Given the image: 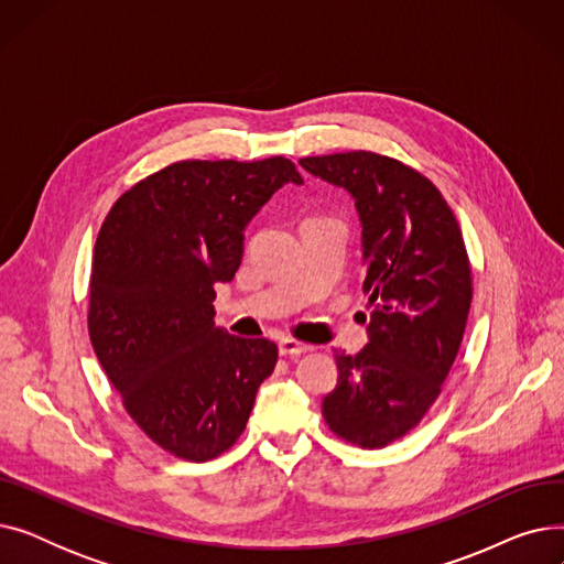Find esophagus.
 Wrapping results in <instances>:
<instances>
[{"mask_svg":"<svg viewBox=\"0 0 564 564\" xmlns=\"http://www.w3.org/2000/svg\"><path fill=\"white\" fill-rule=\"evenodd\" d=\"M279 351L283 354V357H294V354L313 351V345L302 343V340H297V338H281V340H279Z\"/></svg>","mask_w":564,"mask_h":564,"instance_id":"esophagus-1","label":"esophagus"}]
</instances>
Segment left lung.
Returning a JSON list of instances; mask_svg holds the SVG:
<instances>
[{"mask_svg":"<svg viewBox=\"0 0 564 564\" xmlns=\"http://www.w3.org/2000/svg\"><path fill=\"white\" fill-rule=\"evenodd\" d=\"M300 164L345 187L361 217L370 343L336 351L322 416L338 438L377 451L423 421L457 359L473 300L462 228L436 185L395 158L349 151Z\"/></svg>","mask_w":564,"mask_h":564,"instance_id":"obj_1","label":"left lung"}]
</instances>
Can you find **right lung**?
Masks as SVG:
<instances>
[{"label": "right lung", "mask_w": 564, "mask_h": 564, "mask_svg": "<svg viewBox=\"0 0 564 564\" xmlns=\"http://www.w3.org/2000/svg\"><path fill=\"white\" fill-rule=\"evenodd\" d=\"M285 183L288 158L183 160L132 185L107 213L91 264L88 336L130 419L173 457L207 462L247 427L279 347L215 327L245 226Z\"/></svg>", "instance_id": "1"}]
</instances>
